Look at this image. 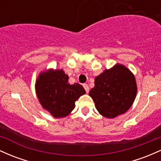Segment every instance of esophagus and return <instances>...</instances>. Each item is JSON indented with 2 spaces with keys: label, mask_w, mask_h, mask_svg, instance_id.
<instances>
[{
  "label": "esophagus",
  "mask_w": 161,
  "mask_h": 161,
  "mask_svg": "<svg viewBox=\"0 0 161 161\" xmlns=\"http://www.w3.org/2000/svg\"><path fill=\"white\" fill-rule=\"evenodd\" d=\"M83 86H84V89H85L86 93H88V92H89V86H88L87 84H83Z\"/></svg>",
  "instance_id": "esophagus-1"
}]
</instances>
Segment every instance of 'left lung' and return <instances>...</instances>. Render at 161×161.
Returning <instances> with one entry per match:
<instances>
[{
    "label": "left lung",
    "mask_w": 161,
    "mask_h": 161,
    "mask_svg": "<svg viewBox=\"0 0 161 161\" xmlns=\"http://www.w3.org/2000/svg\"><path fill=\"white\" fill-rule=\"evenodd\" d=\"M89 95L99 113L108 119L124 114L132 106L137 94L135 75L123 64H115L96 77Z\"/></svg>",
    "instance_id": "8db88e82"
}]
</instances>
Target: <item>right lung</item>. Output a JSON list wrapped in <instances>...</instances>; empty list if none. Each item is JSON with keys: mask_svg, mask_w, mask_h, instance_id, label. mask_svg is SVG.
<instances>
[{"mask_svg": "<svg viewBox=\"0 0 161 161\" xmlns=\"http://www.w3.org/2000/svg\"><path fill=\"white\" fill-rule=\"evenodd\" d=\"M35 88L41 106L55 118L69 115L75 109V101L86 93L80 84H68V76L62 69L41 72Z\"/></svg>", "mask_w": 161, "mask_h": 161, "instance_id": "obj_1", "label": "right lung"}]
</instances>
